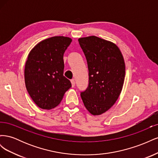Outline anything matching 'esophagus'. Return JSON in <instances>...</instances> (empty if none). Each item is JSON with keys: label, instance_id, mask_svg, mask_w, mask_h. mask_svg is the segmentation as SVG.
Here are the masks:
<instances>
[{"label": "esophagus", "instance_id": "obj_1", "mask_svg": "<svg viewBox=\"0 0 158 158\" xmlns=\"http://www.w3.org/2000/svg\"><path fill=\"white\" fill-rule=\"evenodd\" d=\"M71 84H72V87H74L75 86V80L74 79H72L70 80Z\"/></svg>", "mask_w": 158, "mask_h": 158}]
</instances>
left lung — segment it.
<instances>
[{"instance_id":"left-lung-1","label":"left lung","mask_w":158,"mask_h":158,"mask_svg":"<svg viewBox=\"0 0 158 158\" xmlns=\"http://www.w3.org/2000/svg\"><path fill=\"white\" fill-rule=\"evenodd\" d=\"M79 44L86 58L89 83L80 92L84 106L94 115L101 114L116 102L125 76L123 56L113 43L96 36L82 37Z\"/></svg>"}]
</instances>
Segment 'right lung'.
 I'll return each instance as SVG.
<instances>
[{
  "label": "right lung",
  "mask_w": 158,
  "mask_h": 158,
  "mask_svg": "<svg viewBox=\"0 0 158 158\" xmlns=\"http://www.w3.org/2000/svg\"><path fill=\"white\" fill-rule=\"evenodd\" d=\"M71 41L67 37H52L37 44L28 55L26 87L33 101L41 109L56 107L72 86L63 76V55Z\"/></svg>",
  "instance_id": "1"
}]
</instances>
